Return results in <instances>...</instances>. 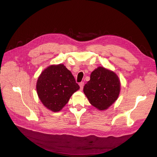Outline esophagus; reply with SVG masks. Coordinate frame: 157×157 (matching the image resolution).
Returning <instances> with one entry per match:
<instances>
[{"label":"esophagus","mask_w":157,"mask_h":157,"mask_svg":"<svg viewBox=\"0 0 157 157\" xmlns=\"http://www.w3.org/2000/svg\"><path fill=\"white\" fill-rule=\"evenodd\" d=\"M79 86H80V89L82 90L84 86V82H81V83H79Z\"/></svg>","instance_id":"esophagus-1"}]
</instances>
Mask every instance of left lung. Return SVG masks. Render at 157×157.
<instances>
[{"label":"left lung","mask_w":157,"mask_h":157,"mask_svg":"<svg viewBox=\"0 0 157 157\" xmlns=\"http://www.w3.org/2000/svg\"><path fill=\"white\" fill-rule=\"evenodd\" d=\"M120 81L114 72L102 67L95 69L85 84L83 92L92 105L99 110L108 109L117 100Z\"/></svg>","instance_id":"obj_1"}]
</instances>
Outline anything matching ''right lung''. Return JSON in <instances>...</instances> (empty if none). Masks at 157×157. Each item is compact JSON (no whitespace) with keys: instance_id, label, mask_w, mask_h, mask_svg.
Here are the masks:
<instances>
[{"instance_id":"1","label":"right lung","mask_w":157,"mask_h":157,"mask_svg":"<svg viewBox=\"0 0 157 157\" xmlns=\"http://www.w3.org/2000/svg\"><path fill=\"white\" fill-rule=\"evenodd\" d=\"M36 89L39 99L46 108L58 112L79 89V86L71 72L63 64H59L49 66L41 72Z\"/></svg>"}]
</instances>
